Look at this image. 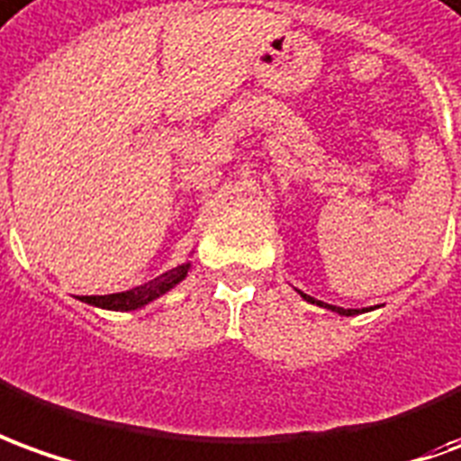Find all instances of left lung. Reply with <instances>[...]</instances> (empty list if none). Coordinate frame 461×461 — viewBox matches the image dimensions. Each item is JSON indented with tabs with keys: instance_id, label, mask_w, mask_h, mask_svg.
<instances>
[{
	"instance_id": "left-lung-1",
	"label": "left lung",
	"mask_w": 461,
	"mask_h": 461,
	"mask_svg": "<svg viewBox=\"0 0 461 461\" xmlns=\"http://www.w3.org/2000/svg\"><path fill=\"white\" fill-rule=\"evenodd\" d=\"M300 293V290H298ZM300 298L303 300H308V303H312V305H320V308H328V310H332V312H338V315H348V318H350V315H357V312H367V310L370 308H362V310H345V308H338V305H328V303H322V300H315V298H310V295H305V293H300Z\"/></svg>"
}]
</instances>
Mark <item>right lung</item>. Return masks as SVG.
I'll return each mask as SVG.
<instances>
[{"label": "right lung", "instance_id": "right-lung-1", "mask_svg": "<svg viewBox=\"0 0 461 461\" xmlns=\"http://www.w3.org/2000/svg\"><path fill=\"white\" fill-rule=\"evenodd\" d=\"M191 270V263H184V266L173 267L163 276L153 277L149 283H143L139 288L123 290V293H111V295H81V303H89L94 308L104 310H119V312H129V310H139L143 305H149L156 298L166 295L168 290L176 288Z\"/></svg>", "mask_w": 461, "mask_h": 461}]
</instances>
